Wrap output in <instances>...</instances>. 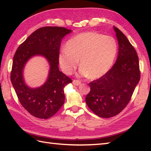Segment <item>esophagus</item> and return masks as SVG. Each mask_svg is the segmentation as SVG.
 I'll return each mask as SVG.
<instances>
[{
	"label": "esophagus",
	"instance_id": "1",
	"mask_svg": "<svg viewBox=\"0 0 151 151\" xmlns=\"http://www.w3.org/2000/svg\"><path fill=\"white\" fill-rule=\"evenodd\" d=\"M73 84L75 86H79L81 84V82L80 81H78V80H73Z\"/></svg>",
	"mask_w": 151,
	"mask_h": 151
}]
</instances>
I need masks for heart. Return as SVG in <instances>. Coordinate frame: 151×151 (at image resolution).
<instances>
[{"instance_id": "heart-1", "label": "heart", "mask_w": 151, "mask_h": 151, "mask_svg": "<svg viewBox=\"0 0 151 151\" xmlns=\"http://www.w3.org/2000/svg\"><path fill=\"white\" fill-rule=\"evenodd\" d=\"M117 49L114 37L88 32L67 41L66 49H63L59 54V63L63 71L70 75L78 67L80 60V74L97 79L110 69Z\"/></svg>"}]
</instances>
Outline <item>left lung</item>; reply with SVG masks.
<instances>
[{
  "instance_id": "8db88e82",
  "label": "left lung",
  "mask_w": 151,
  "mask_h": 151,
  "mask_svg": "<svg viewBox=\"0 0 151 151\" xmlns=\"http://www.w3.org/2000/svg\"><path fill=\"white\" fill-rule=\"evenodd\" d=\"M119 44L117 59L102 77L89 83L90 91L86 102L98 116L110 118L127 106L140 80L139 59L134 47L117 27H114Z\"/></svg>"
}]
</instances>
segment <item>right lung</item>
Instances as JSON below:
<instances>
[{"instance_id":"1","label":"right lung","mask_w":151,"mask_h":151,"mask_svg":"<svg viewBox=\"0 0 151 151\" xmlns=\"http://www.w3.org/2000/svg\"><path fill=\"white\" fill-rule=\"evenodd\" d=\"M71 30L63 27H45L36 30L17 48L13 60L10 79L21 105L33 116L49 119L58 111L65 101L63 88L72 80L58 68L60 47L62 38ZM40 55L50 65L48 78L40 88H31L22 75L27 61Z\"/></svg>"}]
</instances>
